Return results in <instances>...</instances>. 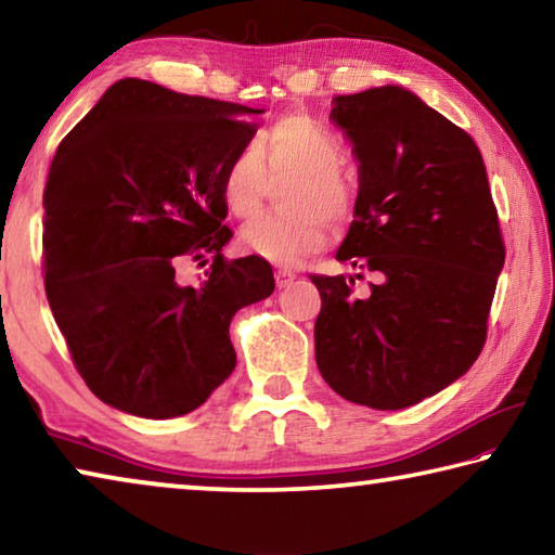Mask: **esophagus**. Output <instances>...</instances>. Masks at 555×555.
Listing matches in <instances>:
<instances>
[{
    "label": "esophagus",
    "instance_id": "obj_1",
    "mask_svg": "<svg viewBox=\"0 0 555 555\" xmlns=\"http://www.w3.org/2000/svg\"><path fill=\"white\" fill-rule=\"evenodd\" d=\"M274 279H276V286H279V288H286V286H291V284H294V281H296V271H291V269H276Z\"/></svg>",
    "mask_w": 555,
    "mask_h": 555
}]
</instances>
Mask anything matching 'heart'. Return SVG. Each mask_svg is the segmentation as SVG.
<instances>
[{"instance_id":"obj_1","label":"heart","mask_w":555,"mask_h":555,"mask_svg":"<svg viewBox=\"0 0 555 555\" xmlns=\"http://www.w3.org/2000/svg\"><path fill=\"white\" fill-rule=\"evenodd\" d=\"M345 149L335 131L306 112H288L261 129L257 144H244L220 173L224 208L249 218L261 205L267 168L298 171L286 198L288 212H261L242 230L251 255L274 264H296L321 251L327 220L345 224L357 205V185L343 166Z\"/></svg>"}]
</instances>
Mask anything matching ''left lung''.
I'll use <instances>...</instances> for the list:
<instances>
[{
	"label": "left lung",
	"mask_w": 555,
	"mask_h": 555,
	"mask_svg": "<svg viewBox=\"0 0 555 555\" xmlns=\"http://www.w3.org/2000/svg\"><path fill=\"white\" fill-rule=\"evenodd\" d=\"M331 119L360 162L354 220L335 257L377 281L354 296V279L311 276L315 362L343 399L406 409L482 352L504 267L500 218L473 137L413 92L337 95Z\"/></svg>",
	"instance_id": "left-lung-1"
}]
</instances>
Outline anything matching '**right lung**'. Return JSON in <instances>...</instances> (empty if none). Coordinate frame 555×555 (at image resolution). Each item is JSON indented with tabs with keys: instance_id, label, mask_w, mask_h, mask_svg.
<instances>
[{
	"instance_id": "1",
	"label": "right lung",
	"mask_w": 555,
	"mask_h": 555,
	"mask_svg": "<svg viewBox=\"0 0 555 555\" xmlns=\"http://www.w3.org/2000/svg\"><path fill=\"white\" fill-rule=\"evenodd\" d=\"M259 112L125 78L55 152L46 298L75 370L109 406L142 418L198 409L237 364L232 315L274 294L267 259L222 255L220 173ZM181 258L214 261L198 287L177 284Z\"/></svg>"
}]
</instances>
